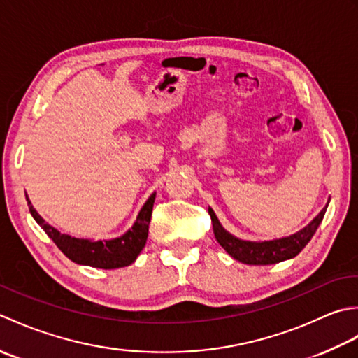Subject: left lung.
I'll return each mask as SVG.
<instances>
[{
	"instance_id": "left-lung-1",
	"label": "left lung",
	"mask_w": 358,
	"mask_h": 358,
	"mask_svg": "<svg viewBox=\"0 0 358 358\" xmlns=\"http://www.w3.org/2000/svg\"><path fill=\"white\" fill-rule=\"evenodd\" d=\"M328 209V204L322 209L313 222L301 231L295 232L289 237L271 240V241H245L232 234L227 232L224 227L220 224L215 212L209 208V215L212 220V227H214V235L217 241L220 243L227 254H229L235 260H238L245 264H255V266H266V264H275L280 262L289 260L301 252L309 240L313 238L317 227L320 226L322 220L324 217V212Z\"/></svg>"
}]
</instances>
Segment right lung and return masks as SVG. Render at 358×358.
<instances>
[{
  "label": "right lung",
  "instance_id": "right-lung-1",
  "mask_svg": "<svg viewBox=\"0 0 358 358\" xmlns=\"http://www.w3.org/2000/svg\"><path fill=\"white\" fill-rule=\"evenodd\" d=\"M27 206L30 214L35 218V222L43 227V231L49 235V238L58 246L62 252L77 264L90 266V268L100 269H117L124 268V266L132 264L136 257L140 255L144 245H146L149 223L152 215V208H154L155 192L152 194L148 201L144 203L138 217L134 226L126 234L118 238L112 240H86V238H75L67 234H62L55 227L48 224L38 214L35 208L30 203L29 196L26 195Z\"/></svg>",
  "mask_w": 358,
  "mask_h": 358
}]
</instances>
